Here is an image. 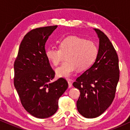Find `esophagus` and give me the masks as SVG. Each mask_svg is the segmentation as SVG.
<instances>
[{
	"instance_id": "obj_1",
	"label": "esophagus",
	"mask_w": 130,
	"mask_h": 130,
	"mask_svg": "<svg viewBox=\"0 0 130 130\" xmlns=\"http://www.w3.org/2000/svg\"><path fill=\"white\" fill-rule=\"evenodd\" d=\"M68 87L70 88L72 86V83L70 81V79H68Z\"/></svg>"
}]
</instances>
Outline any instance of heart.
Segmentation results:
<instances>
[{"label":"heart","instance_id":"heart-1","mask_svg":"<svg viewBox=\"0 0 130 130\" xmlns=\"http://www.w3.org/2000/svg\"><path fill=\"white\" fill-rule=\"evenodd\" d=\"M59 49L48 47L46 56L54 66H58L66 56L67 60L56 70L57 76L68 78L77 69L80 71L89 68L96 59L98 48L90 40L77 36H69L59 42Z\"/></svg>","mask_w":130,"mask_h":130}]
</instances>
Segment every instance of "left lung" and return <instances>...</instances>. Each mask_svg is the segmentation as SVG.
I'll return each mask as SVG.
<instances>
[{"mask_svg":"<svg viewBox=\"0 0 130 130\" xmlns=\"http://www.w3.org/2000/svg\"><path fill=\"white\" fill-rule=\"evenodd\" d=\"M94 30L100 40L96 60L73 84L80 93L77 111L88 119L98 117L110 106L120 73L119 58L112 44L102 31Z\"/></svg>","mask_w":130,"mask_h":130,"instance_id":"1","label":"left lung"}]
</instances>
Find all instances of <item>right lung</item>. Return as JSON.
I'll use <instances>...</instances> for the list:
<instances>
[{"label": "right lung", "instance_id": "right-lung-1", "mask_svg": "<svg viewBox=\"0 0 130 130\" xmlns=\"http://www.w3.org/2000/svg\"><path fill=\"white\" fill-rule=\"evenodd\" d=\"M57 26L30 30L21 43L14 63V85L22 106L39 119L52 116L57 111L58 101L68 88L66 79L55 76L46 56L45 44Z\"/></svg>", "mask_w": 130, "mask_h": 130}]
</instances>
